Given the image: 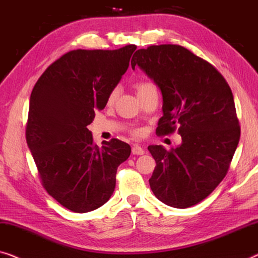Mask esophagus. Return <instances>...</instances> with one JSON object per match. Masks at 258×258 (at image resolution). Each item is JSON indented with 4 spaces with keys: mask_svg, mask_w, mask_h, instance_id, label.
<instances>
[{
    "mask_svg": "<svg viewBox=\"0 0 258 258\" xmlns=\"http://www.w3.org/2000/svg\"><path fill=\"white\" fill-rule=\"evenodd\" d=\"M132 153L134 155H143L145 153V150L141 146H138V145H134L132 147Z\"/></svg>",
    "mask_w": 258,
    "mask_h": 258,
    "instance_id": "1",
    "label": "esophagus"
}]
</instances>
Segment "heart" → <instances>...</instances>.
I'll return each mask as SVG.
<instances>
[{
    "label": "heart",
    "mask_w": 258,
    "mask_h": 258,
    "mask_svg": "<svg viewBox=\"0 0 258 258\" xmlns=\"http://www.w3.org/2000/svg\"><path fill=\"white\" fill-rule=\"evenodd\" d=\"M136 90H137V94L139 96V94L150 91V90H157V88H155V85L151 82H139V83H137ZM117 96H118L117 90L115 89L112 90L110 96H108V103H113V101L115 100V98H117Z\"/></svg>",
    "instance_id": "heart-1"
}]
</instances>
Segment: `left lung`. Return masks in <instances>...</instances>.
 <instances>
[{
  "label": "left lung",
  "instance_id": "8db88e82",
  "mask_svg": "<svg viewBox=\"0 0 258 258\" xmlns=\"http://www.w3.org/2000/svg\"><path fill=\"white\" fill-rule=\"evenodd\" d=\"M139 67L162 94L157 134L177 128L181 145L167 151L151 145L157 166L150 179L155 197L174 208H188L208 197L223 180L239 134L233 92L208 61L181 45H151L136 51Z\"/></svg>",
  "mask_w": 258,
  "mask_h": 258
}]
</instances>
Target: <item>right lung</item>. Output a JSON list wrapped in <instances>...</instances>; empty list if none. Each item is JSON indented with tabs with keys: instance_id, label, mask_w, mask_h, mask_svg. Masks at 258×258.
Returning <instances> with one entry per match:
<instances>
[{
	"instance_id": "right-lung-1",
	"label": "right lung",
	"mask_w": 258,
	"mask_h": 258,
	"mask_svg": "<svg viewBox=\"0 0 258 258\" xmlns=\"http://www.w3.org/2000/svg\"><path fill=\"white\" fill-rule=\"evenodd\" d=\"M136 45L72 50L50 65L32 89L27 144L45 190L75 213L108 201L118 166L131 154L118 139L97 146L88 126L127 70Z\"/></svg>"
}]
</instances>
